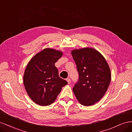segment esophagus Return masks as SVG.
<instances>
[{"mask_svg": "<svg viewBox=\"0 0 132 132\" xmlns=\"http://www.w3.org/2000/svg\"><path fill=\"white\" fill-rule=\"evenodd\" d=\"M66 81H67V83H68V84H70V83H71V80H70V78H67V80H66Z\"/></svg>", "mask_w": 132, "mask_h": 132, "instance_id": "obj_1", "label": "esophagus"}]
</instances>
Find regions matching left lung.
I'll return each instance as SVG.
<instances>
[{"mask_svg": "<svg viewBox=\"0 0 132 132\" xmlns=\"http://www.w3.org/2000/svg\"><path fill=\"white\" fill-rule=\"evenodd\" d=\"M71 54L79 74L73 92L82 105L92 106L107 91L111 80L110 66L103 56L92 47L74 49Z\"/></svg>", "mask_w": 132, "mask_h": 132, "instance_id": "1", "label": "left lung"}]
</instances>
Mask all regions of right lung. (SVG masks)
<instances>
[{
	"mask_svg": "<svg viewBox=\"0 0 132 132\" xmlns=\"http://www.w3.org/2000/svg\"><path fill=\"white\" fill-rule=\"evenodd\" d=\"M62 52L46 48L30 60L25 70L23 81L28 96L42 106H48L56 100L67 82L60 78L55 65L62 57Z\"/></svg>",
	"mask_w": 132,
	"mask_h": 132,
	"instance_id": "obj_1",
	"label": "right lung"
}]
</instances>
